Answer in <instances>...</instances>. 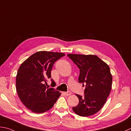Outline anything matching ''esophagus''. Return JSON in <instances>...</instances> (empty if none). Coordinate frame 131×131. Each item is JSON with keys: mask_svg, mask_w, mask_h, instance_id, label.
Masks as SVG:
<instances>
[{"mask_svg": "<svg viewBox=\"0 0 131 131\" xmlns=\"http://www.w3.org/2000/svg\"><path fill=\"white\" fill-rule=\"evenodd\" d=\"M64 94L66 96H70V95H71V92H70V91H68V92H64Z\"/></svg>", "mask_w": 131, "mask_h": 131, "instance_id": "34e87169", "label": "esophagus"}]
</instances>
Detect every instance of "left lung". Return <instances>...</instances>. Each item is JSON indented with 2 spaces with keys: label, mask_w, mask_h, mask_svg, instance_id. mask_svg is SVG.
Listing matches in <instances>:
<instances>
[{
  "label": "left lung",
  "mask_w": 131,
  "mask_h": 131,
  "mask_svg": "<svg viewBox=\"0 0 131 131\" xmlns=\"http://www.w3.org/2000/svg\"><path fill=\"white\" fill-rule=\"evenodd\" d=\"M67 56L79 68V83L85 85L84 96L76 94L79 102L72 110L80 116L94 115L102 109L111 90L112 76L109 66L96 55Z\"/></svg>",
  "instance_id": "1"
}]
</instances>
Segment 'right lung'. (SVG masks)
Instances as JSON below:
<instances>
[{
    "instance_id": "add662e5",
    "label": "right lung",
    "mask_w": 131,
    "mask_h": 131,
    "mask_svg": "<svg viewBox=\"0 0 131 131\" xmlns=\"http://www.w3.org/2000/svg\"><path fill=\"white\" fill-rule=\"evenodd\" d=\"M65 55L61 52L39 51L21 64L16 79L18 95L23 104L35 113L50 110L61 93L53 88L47 87L51 77V70L56 61ZM52 83H55L51 79Z\"/></svg>"
}]
</instances>
